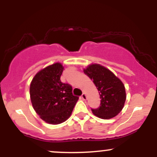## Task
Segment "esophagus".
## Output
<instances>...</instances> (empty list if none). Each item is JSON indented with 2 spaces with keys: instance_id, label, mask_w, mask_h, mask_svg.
<instances>
[{
  "instance_id": "obj_1",
  "label": "esophagus",
  "mask_w": 157,
  "mask_h": 157,
  "mask_svg": "<svg viewBox=\"0 0 157 157\" xmlns=\"http://www.w3.org/2000/svg\"><path fill=\"white\" fill-rule=\"evenodd\" d=\"M81 98H82L83 100H86V99H87V97H86V94H85V93L82 94V96H81Z\"/></svg>"
}]
</instances>
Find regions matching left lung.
<instances>
[{"label":"left lung","mask_w":157,"mask_h":157,"mask_svg":"<svg viewBox=\"0 0 157 157\" xmlns=\"http://www.w3.org/2000/svg\"><path fill=\"white\" fill-rule=\"evenodd\" d=\"M83 72L96 86L100 98L98 109H91L97 117L109 120L114 117L123 109L126 100L125 86L112 71L100 64L92 63Z\"/></svg>","instance_id":"8db88e82"}]
</instances>
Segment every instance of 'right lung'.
I'll list each match as a JSON object with an SVG mask.
<instances>
[{
	"instance_id": "add662e5",
	"label": "right lung",
	"mask_w": 157,
	"mask_h": 157,
	"mask_svg": "<svg viewBox=\"0 0 157 157\" xmlns=\"http://www.w3.org/2000/svg\"><path fill=\"white\" fill-rule=\"evenodd\" d=\"M63 69L60 63L50 65L36 74L30 84L33 109L44 121L52 125L67 120L79 99L73 95L69 84L60 81Z\"/></svg>"
}]
</instances>
